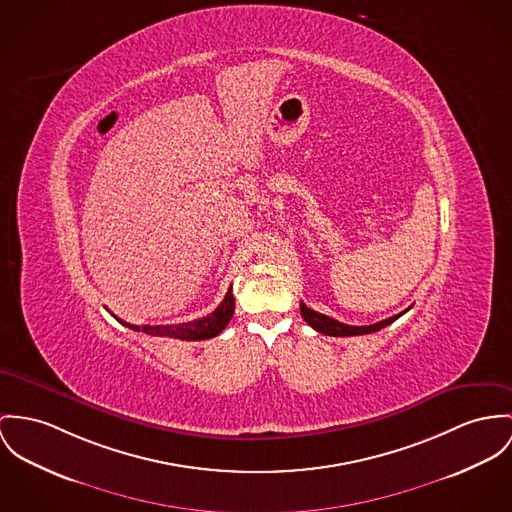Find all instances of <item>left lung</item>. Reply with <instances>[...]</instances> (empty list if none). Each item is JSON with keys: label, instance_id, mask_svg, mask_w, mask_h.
<instances>
[{"label": "left lung", "instance_id": "8db88e82", "mask_svg": "<svg viewBox=\"0 0 512 512\" xmlns=\"http://www.w3.org/2000/svg\"><path fill=\"white\" fill-rule=\"evenodd\" d=\"M407 310H409V308H407ZM407 310H405V312H407ZM300 312H302V317L306 319V323H308V325H312L315 331H319V333H323V335H331V337H353V335H368V333H376V331L384 329L386 325L394 323L397 317H401V315L405 314V312H401V314L394 315V317L382 319V321H378V323H372V325H360V327H356V325L341 323V321H337V319H333V317H329V315L314 312V310H312V308H308L304 302H300Z\"/></svg>", "mask_w": 512, "mask_h": 512}]
</instances>
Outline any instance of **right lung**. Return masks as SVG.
I'll return each mask as SVG.
<instances>
[{"label": "right lung", "mask_w": 512, "mask_h": 512, "mask_svg": "<svg viewBox=\"0 0 512 512\" xmlns=\"http://www.w3.org/2000/svg\"><path fill=\"white\" fill-rule=\"evenodd\" d=\"M236 310V300L232 294V286L228 288L222 304L206 317H200L189 323H179V325H130L122 319H118L122 325L134 329V331H142L146 335H154V337H173V339H183V341H202V339H212L218 333L224 331V327L230 323L232 315Z\"/></svg>", "instance_id": "add662e5"}]
</instances>
